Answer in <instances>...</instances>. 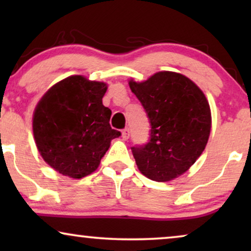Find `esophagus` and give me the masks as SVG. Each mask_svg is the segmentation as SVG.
Returning a JSON list of instances; mask_svg holds the SVG:
<instances>
[{
    "instance_id": "esophagus-1",
    "label": "esophagus",
    "mask_w": 251,
    "mask_h": 251,
    "mask_svg": "<svg viewBox=\"0 0 251 251\" xmlns=\"http://www.w3.org/2000/svg\"><path fill=\"white\" fill-rule=\"evenodd\" d=\"M129 137H130V130H129V128L123 129L122 130V138L125 139V140H126V139H129Z\"/></svg>"
}]
</instances>
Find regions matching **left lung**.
Wrapping results in <instances>:
<instances>
[{"label": "left lung", "instance_id": "obj_1", "mask_svg": "<svg viewBox=\"0 0 251 251\" xmlns=\"http://www.w3.org/2000/svg\"><path fill=\"white\" fill-rule=\"evenodd\" d=\"M151 123L149 143L131 147L137 167L155 181L173 180L199 159L211 129L209 102L190 78L159 72L144 82H129Z\"/></svg>", "mask_w": 251, "mask_h": 251}]
</instances>
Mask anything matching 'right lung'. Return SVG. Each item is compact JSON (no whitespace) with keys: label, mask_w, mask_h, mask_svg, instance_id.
<instances>
[{"label":"right lung","mask_w":251,"mask_h":251,"mask_svg":"<svg viewBox=\"0 0 251 251\" xmlns=\"http://www.w3.org/2000/svg\"><path fill=\"white\" fill-rule=\"evenodd\" d=\"M104 82L73 75L46 92L33 115V133L43 160L75 179L97 169L111 140L121 132L109 126L111 109L102 105Z\"/></svg>","instance_id":"1"}]
</instances>
